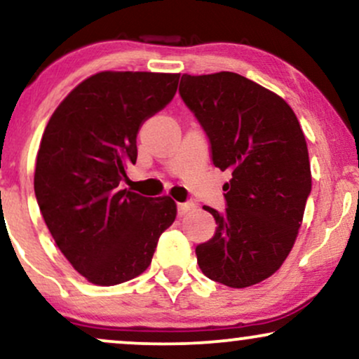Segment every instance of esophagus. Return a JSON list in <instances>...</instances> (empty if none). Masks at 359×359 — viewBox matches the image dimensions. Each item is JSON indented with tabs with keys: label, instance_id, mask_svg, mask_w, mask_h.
I'll use <instances>...</instances> for the list:
<instances>
[{
	"label": "esophagus",
	"instance_id": "1",
	"mask_svg": "<svg viewBox=\"0 0 359 359\" xmlns=\"http://www.w3.org/2000/svg\"><path fill=\"white\" fill-rule=\"evenodd\" d=\"M194 202H180V204H177V210H179V215H185L187 212H191L194 209Z\"/></svg>",
	"mask_w": 359,
	"mask_h": 359
}]
</instances>
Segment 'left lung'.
<instances>
[{
    "mask_svg": "<svg viewBox=\"0 0 359 359\" xmlns=\"http://www.w3.org/2000/svg\"><path fill=\"white\" fill-rule=\"evenodd\" d=\"M179 93L209 137L212 162L232 179L215 234L196 248L201 271L229 287H248L286 261L311 194L306 138L279 95L232 72L182 75Z\"/></svg>",
    "mask_w": 359,
    "mask_h": 359,
    "instance_id": "left-lung-1",
    "label": "left lung"
}]
</instances>
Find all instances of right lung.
<instances>
[{
  "instance_id": "right-lung-1",
  "label": "right lung",
  "mask_w": 359,
  "mask_h": 359,
  "mask_svg": "<svg viewBox=\"0 0 359 359\" xmlns=\"http://www.w3.org/2000/svg\"><path fill=\"white\" fill-rule=\"evenodd\" d=\"M179 73L100 72L53 111L34 168V196L50 234L75 271L98 286L142 274L172 226L170 197L120 182L137 162V133L174 98Z\"/></svg>"
}]
</instances>
